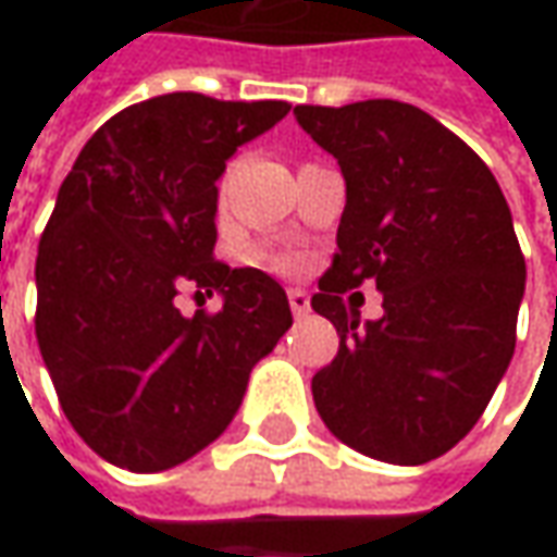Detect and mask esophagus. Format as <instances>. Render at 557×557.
Here are the masks:
<instances>
[{
	"instance_id": "1",
	"label": "esophagus",
	"mask_w": 557,
	"mask_h": 557,
	"mask_svg": "<svg viewBox=\"0 0 557 557\" xmlns=\"http://www.w3.org/2000/svg\"><path fill=\"white\" fill-rule=\"evenodd\" d=\"M288 304H290V312H294L297 319L310 312V297H307V290L290 288L288 290Z\"/></svg>"
}]
</instances>
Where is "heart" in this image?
Returning <instances> with one entry per match:
<instances>
[{
    "label": "heart",
    "instance_id": "heart-1",
    "mask_svg": "<svg viewBox=\"0 0 557 557\" xmlns=\"http://www.w3.org/2000/svg\"><path fill=\"white\" fill-rule=\"evenodd\" d=\"M263 263H267L272 272H297V269H300V260H297V257H288V253H269V257H263Z\"/></svg>",
    "mask_w": 557,
    "mask_h": 557
}]
</instances>
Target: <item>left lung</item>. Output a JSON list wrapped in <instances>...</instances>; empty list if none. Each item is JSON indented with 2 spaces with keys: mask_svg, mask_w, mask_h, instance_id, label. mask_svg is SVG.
<instances>
[{
  "mask_svg": "<svg viewBox=\"0 0 557 557\" xmlns=\"http://www.w3.org/2000/svg\"><path fill=\"white\" fill-rule=\"evenodd\" d=\"M337 158L347 207L312 310L341 334L312 399L334 437L391 465L449 453L483 416L515 354L524 253L490 166L416 104H297ZM372 277L385 315L358 325Z\"/></svg>",
  "mask_w": 557,
  "mask_h": 557,
  "instance_id": "obj_1",
  "label": "left lung"
}]
</instances>
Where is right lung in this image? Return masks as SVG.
Masks as SVG:
<instances>
[{
    "mask_svg": "<svg viewBox=\"0 0 557 557\" xmlns=\"http://www.w3.org/2000/svg\"><path fill=\"white\" fill-rule=\"evenodd\" d=\"M288 111L148 98L108 120L61 183L36 253V341L67 421L117 468L151 474L201 453L290 329L275 278L213 257L225 161ZM185 281L223 293L224 310L185 320L172 304Z\"/></svg>",
    "mask_w": 557,
    "mask_h": 557,
    "instance_id": "obj_1",
    "label": "right lung"
}]
</instances>
